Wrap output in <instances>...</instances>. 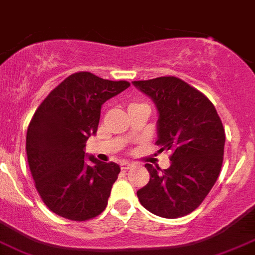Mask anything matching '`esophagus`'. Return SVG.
<instances>
[{
  "label": "esophagus",
  "mask_w": 255,
  "mask_h": 255,
  "mask_svg": "<svg viewBox=\"0 0 255 255\" xmlns=\"http://www.w3.org/2000/svg\"><path fill=\"white\" fill-rule=\"evenodd\" d=\"M120 166H121V170H128V169L131 168L132 164H131V162H129V161H123L120 164Z\"/></svg>",
  "instance_id": "esophagus-1"
}]
</instances>
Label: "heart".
<instances>
[{
    "label": "heart",
    "mask_w": 255,
    "mask_h": 255,
    "mask_svg": "<svg viewBox=\"0 0 255 255\" xmlns=\"http://www.w3.org/2000/svg\"><path fill=\"white\" fill-rule=\"evenodd\" d=\"M139 105H144V104H137V103H131L129 105V108H134V106H139Z\"/></svg>",
    "instance_id": "1"
}]
</instances>
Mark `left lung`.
Listing matches in <instances>:
<instances>
[{
    "label": "left lung",
    "mask_w": 255,
    "mask_h": 255,
    "mask_svg": "<svg viewBox=\"0 0 255 255\" xmlns=\"http://www.w3.org/2000/svg\"><path fill=\"white\" fill-rule=\"evenodd\" d=\"M159 111L160 151L170 150V166L146 164L149 183L137 190L145 209L168 219L190 214L202 204L219 176L225 131L212 101L175 76L134 81Z\"/></svg>",
    "instance_id": "left-lung-1"
}]
</instances>
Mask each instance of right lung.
Instances as JSON below:
<instances>
[{
	"mask_svg": "<svg viewBox=\"0 0 255 255\" xmlns=\"http://www.w3.org/2000/svg\"><path fill=\"white\" fill-rule=\"evenodd\" d=\"M130 86L87 71L75 72L46 96L33 114L26 152L35 186L55 214L86 222L105 210L120 168L116 162L85 160L90 135L96 134L101 105Z\"/></svg>",
	"mask_w": 255,
	"mask_h": 255,
	"instance_id": "obj_1",
	"label": "right lung"
}]
</instances>
